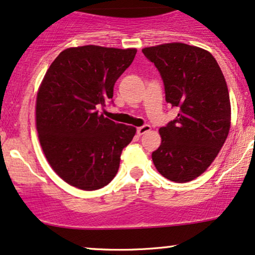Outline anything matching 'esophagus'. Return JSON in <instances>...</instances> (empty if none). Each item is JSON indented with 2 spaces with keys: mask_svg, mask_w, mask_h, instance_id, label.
Returning a JSON list of instances; mask_svg holds the SVG:
<instances>
[{
  "mask_svg": "<svg viewBox=\"0 0 255 255\" xmlns=\"http://www.w3.org/2000/svg\"><path fill=\"white\" fill-rule=\"evenodd\" d=\"M150 130V126L149 125H144L142 127H138L136 131H137V135H143L144 133H147V131Z\"/></svg>",
  "mask_w": 255,
  "mask_h": 255,
  "instance_id": "1",
  "label": "esophagus"
}]
</instances>
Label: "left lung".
<instances>
[{
    "instance_id": "obj_1",
    "label": "left lung",
    "mask_w": 255,
    "mask_h": 255,
    "mask_svg": "<svg viewBox=\"0 0 255 255\" xmlns=\"http://www.w3.org/2000/svg\"><path fill=\"white\" fill-rule=\"evenodd\" d=\"M162 77L166 101L179 109L175 120L160 128L161 144L151 154L162 176L188 182L211 166L231 127L226 80L211 53L186 43L143 48Z\"/></svg>"
}]
</instances>
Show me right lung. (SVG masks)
I'll use <instances>...</instances> for the list:
<instances>
[{"label": "right lung", "mask_w": 255, "mask_h": 255, "mask_svg": "<svg viewBox=\"0 0 255 255\" xmlns=\"http://www.w3.org/2000/svg\"><path fill=\"white\" fill-rule=\"evenodd\" d=\"M136 49L68 48L50 64L36 98V129L47 161L61 179L83 191L107 186L136 128L100 114ZM113 102V101H112Z\"/></svg>", "instance_id": "obj_1"}]
</instances>
